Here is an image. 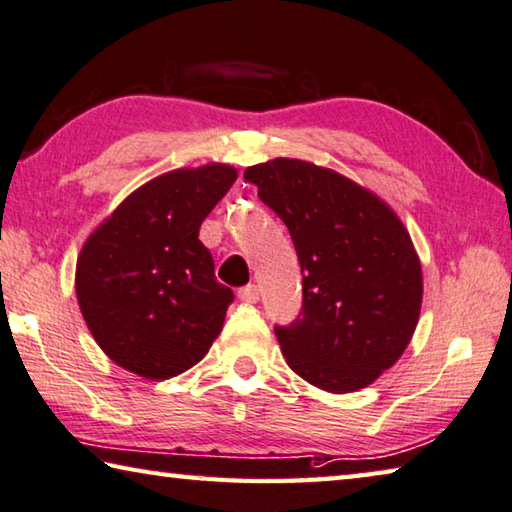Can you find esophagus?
Here are the masks:
<instances>
[{"label": "esophagus", "instance_id": "esophagus-1", "mask_svg": "<svg viewBox=\"0 0 512 512\" xmlns=\"http://www.w3.org/2000/svg\"><path fill=\"white\" fill-rule=\"evenodd\" d=\"M238 299L242 303H256L258 301V288H256V285H245V288L238 290Z\"/></svg>", "mask_w": 512, "mask_h": 512}]
</instances>
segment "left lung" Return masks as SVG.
Wrapping results in <instances>:
<instances>
[{
  "label": "left lung",
  "mask_w": 512,
  "mask_h": 512,
  "mask_svg": "<svg viewBox=\"0 0 512 512\" xmlns=\"http://www.w3.org/2000/svg\"><path fill=\"white\" fill-rule=\"evenodd\" d=\"M245 179L285 222L301 263V315L274 328L285 362L328 393L369 387L420 317L423 270L407 227L369 188L312 161L276 157Z\"/></svg>",
  "instance_id": "8db88e82"
}]
</instances>
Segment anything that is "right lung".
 <instances>
[{
	"instance_id": "add662e5",
	"label": "right lung",
	"mask_w": 512,
	"mask_h": 512,
	"mask_svg": "<svg viewBox=\"0 0 512 512\" xmlns=\"http://www.w3.org/2000/svg\"><path fill=\"white\" fill-rule=\"evenodd\" d=\"M238 170L177 168L132 191L89 233L76 299L89 333L121 369L168 380L209 353L233 292L215 281L200 227Z\"/></svg>"
}]
</instances>
